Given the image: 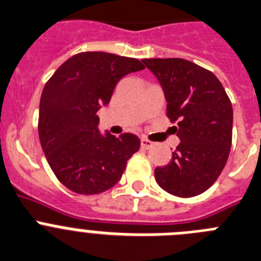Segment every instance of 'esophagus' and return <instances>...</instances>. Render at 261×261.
I'll return each mask as SVG.
<instances>
[{"instance_id":"esophagus-1","label":"esophagus","mask_w":261,"mask_h":261,"mask_svg":"<svg viewBox=\"0 0 261 261\" xmlns=\"http://www.w3.org/2000/svg\"><path fill=\"white\" fill-rule=\"evenodd\" d=\"M140 144H142V147L145 148V149H149V148L153 147L154 143L151 142V140H148L147 138H142V139H140Z\"/></svg>"}]
</instances>
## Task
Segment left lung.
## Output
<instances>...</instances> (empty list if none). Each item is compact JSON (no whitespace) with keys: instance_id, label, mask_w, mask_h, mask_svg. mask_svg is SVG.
Returning a JSON list of instances; mask_svg holds the SVG:
<instances>
[{"instance_id":"obj_1","label":"left lung","mask_w":261,"mask_h":261,"mask_svg":"<svg viewBox=\"0 0 261 261\" xmlns=\"http://www.w3.org/2000/svg\"><path fill=\"white\" fill-rule=\"evenodd\" d=\"M161 84L166 116L180 143L170 163L154 169L159 186L179 198L210 189L227 161L233 107L221 82L210 70L183 58L142 60Z\"/></svg>"}]
</instances>
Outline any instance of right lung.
Segmentation results:
<instances>
[{
	"label": "right lung",
	"mask_w": 261,
	"mask_h": 261,
	"mask_svg": "<svg viewBox=\"0 0 261 261\" xmlns=\"http://www.w3.org/2000/svg\"><path fill=\"white\" fill-rule=\"evenodd\" d=\"M144 69L139 60L83 51L63 62L40 98L39 138L56 177L76 194H100L121 179L139 138L102 135L97 112L109 104L125 75Z\"/></svg>",
	"instance_id": "1"
}]
</instances>
